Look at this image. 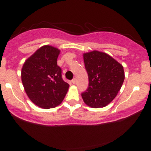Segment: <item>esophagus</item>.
<instances>
[{
  "label": "esophagus",
  "instance_id": "esophagus-1",
  "mask_svg": "<svg viewBox=\"0 0 151 151\" xmlns=\"http://www.w3.org/2000/svg\"><path fill=\"white\" fill-rule=\"evenodd\" d=\"M72 84H76V79H75V78H74V79H72Z\"/></svg>",
  "mask_w": 151,
  "mask_h": 151
}]
</instances>
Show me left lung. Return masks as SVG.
<instances>
[{
    "instance_id": "obj_1",
    "label": "left lung",
    "mask_w": 151,
    "mask_h": 151,
    "mask_svg": "<svg viewBox=\"0 0 151 151\" xmlns=\"http://www.w3.org/2000/svg\"><path fill=\"white\" fill-rule=\"evenodd\" d=\"M89 77V86L81 93L83 101L91 108L110 104L120 91L124 79L122 65L108 54L97 50L83 54Z\"/></svg>"
}]
</instances>
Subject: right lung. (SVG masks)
Segmentation results:
<instances>
[{
	"mask_svg": "<svg viewBox=\"0 0 151 151\" xmlns=\"http://www.w3.org/2000/svg\"><path fill=\"white\" fill-rule=\"evenodd\" d=\"M60 50L44 45L25 60L21 70L22 85L32 103L42 109L55 108L65 99L70 85L62 78L57 64Z\"/></svg>",
	"mask_w": 151,
	"mask_h": 151,
	"instance_id": "obj_1",
	"label": "right lung"
}]
</instances>
